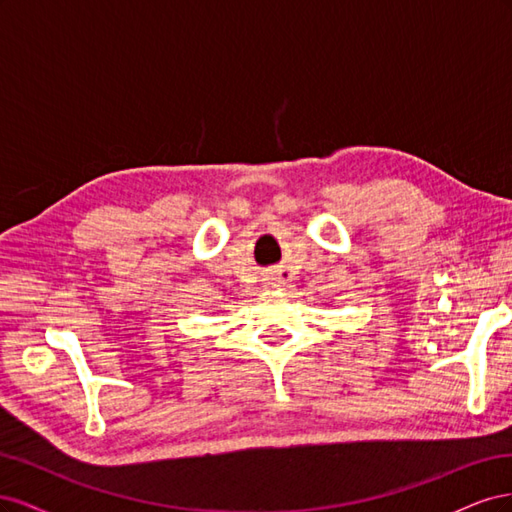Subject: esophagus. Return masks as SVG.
I'll use <instances>...</instances> for the list:
<instances>
[{"mask_svg": "<svg viewBox=\"0 0 512 512\" xmlns=\"http://www.w3.org/2000/svg\"><path fill=\"white\" fill-rule=\"evenodd\" d=\"M284 275H280V273H277V275H271V277H267V280H265V288H269V290H277V288H280V286H284Z\"/></svg>", "mask_w": 512, "mask_h": 512, "instance_id": "1", "label": "esophagus"}]
</instances>
